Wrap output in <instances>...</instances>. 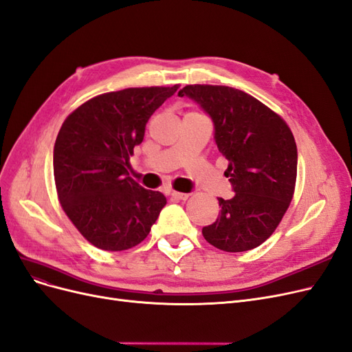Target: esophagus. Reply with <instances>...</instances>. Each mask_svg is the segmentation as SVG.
Returning <instances> with one entry per match:
<instances>
[{"label": "esophagus", "mask_w": 352, "mask_h": 352, "mask_svg": "<svg viewBox=\"0 0 352 352\" xmlns=\"http://www.w3.org/2000/svg\"><path fill=\"white\" fill-rule=\"evenodd\" d=\"M188 193H182V192H176V190H173L172 192V198L173 199H179V201H185V199H188Z\"/></svg>", "instance_id": "obj_1"}]
</instances>
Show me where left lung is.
Returning a JSON list of instances; mask_svg holds the SVG:
<instances>
[{
    "label": "left lung",
    "mask_w": 352,
    "mask_h": 352,
    "mask_svg": "<svg viewBox=\"0 0 352 352\" xmlns=\"http://www.w3.org/2000/svg\"><path fill=\"white\" fill-rule=\"evenodd\" d=\"M207 113L214 141L228 160L234 195L218 198L217 221L202 228L210 245L246 252L268 239L293 199L297 145L284 120L250 94L226 86L193 84L179 91Z\"/></svg>",
    "instance_id": "1"
}]
</instances>
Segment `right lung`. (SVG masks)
I'll return each instance as SVG.
<instances>
[{"instance_id":"obj_1","label":"right lung","mask_w":352,"mask_h":352,"mask_svg":"<svg viewBox=\"0 0 352 352\" xmlns=\"http://www.w3.org/2000/svg\"><path fill=\"white\" fill-rule=\"evenodd\" d=\"M179 86L104 93L76 109L54 147L60 205L78 232L102 250L140 245L166 205L163 193L129 177V157L151 115Z\"/></svg>"}]
</instances>
